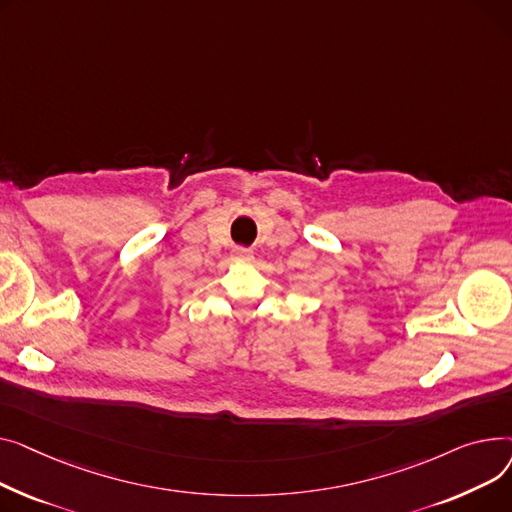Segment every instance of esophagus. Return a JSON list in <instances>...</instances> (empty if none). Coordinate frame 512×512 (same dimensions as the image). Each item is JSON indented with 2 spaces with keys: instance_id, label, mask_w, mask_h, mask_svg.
<instances>
[{
  "instance_id": "1",
  "label": "esophagus",
  "mask_w": 512,
  "mask_h": 512,
  "mask_svg": "<svg viewBox=\"0 0 512 512\" xmlns=\"http://www.w3.org/2000/svg\"><path fill=\"white\" fill-rule=\"evenodd\" d=\"M233 258H235V260H242V262H248V260H252V250L235 248V250H233Z\"/></svg>"
}]
</instances>
